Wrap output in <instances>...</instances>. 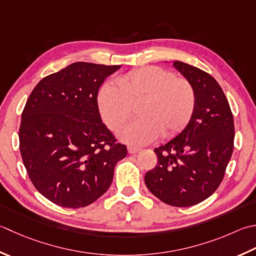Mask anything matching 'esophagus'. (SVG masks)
Listing matches in <instances>:
<instances>
[{"label":"esophagus","instance_id":"34e87169","mask_svg":"<svg viewBox=\"0 0 256 256\" xmlns=\"http://www.w3.org/2000/svg\"><path fill=\"white\" fill-rule=\"evenodd\" d=\"M128 153H131V154H135V153H138V152L141 151V148L131 146V145H130V146L128 148Z\"/></svg>","mask_w":256,"mask_h":256}]
</instances>
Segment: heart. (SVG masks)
Wrapping results in <instances>:
<instances>
[{
	"label": "heart",
	"instance_id": "1",
	"mask_svg": "<svg viewBox=\"0 0 256 256\" xmlns=\"http://www.w3.org/2000/svg\"><path fill=\"white\" fill-rule=\"evenodd\" d=\"M116 85L106 83L98 93V108L103 122L118 131L138 106L141 118L121 132L123 141L145 144L162 133L172 138L186 126L196 106V94L186 78L158 66L132 70L116 78Z\"/></svg>",
	"mask_w": 256,
	"mask_h": 256
}]
</instances>
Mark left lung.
I'll return each mask as SVG.
<instances>
[{
  "label": "left lung",
  "instance_id": "obj_1",
  "mask_svg": "<svg viewBox=\"0 0 256 256\" xmlns=\"http://www.w3.org/2000/svg\"><path fill=\"white\" fill-rule=\"evenodd\" d=\"M173 66L193 85L196 106L178 136L154 148L158 164L145 174L148 188L162 202L186 208L206 200L224 178L234 148V121L215 78L192 65Z\"/></svg>",
  "mask_w": 256,
  "mask_h": 256
}]
</instances>
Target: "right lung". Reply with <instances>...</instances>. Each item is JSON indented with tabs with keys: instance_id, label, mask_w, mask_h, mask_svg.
Instances as JSON below:
<instances>
[{
	"instance_id": "right-lung-1",
	"label": "right lung",
	"mask_w": 256,
	"mask_h": 256,
	"mask_svg": "<svg viewBox=\"0 0 256 256\" xmlns=\"http://www.w3.org/2000/svg\"><path fill=\"white\" fill-rule=\"evenodd\" d=\"M121 68L76 62L38 83L25 104L20 151L35 188L63 208L88 206L113 181L128 154L102 123L98 93Z\"/></svg>"
}]
</instances>
